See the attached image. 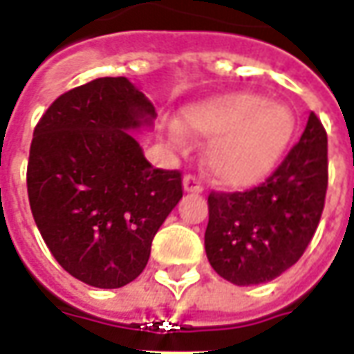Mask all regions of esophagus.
Wrapping results in <instances>:
<instances>
[{
	"instance_id": "obj_1",
	"label": "esophagus",
	"mask_w": 354,
	"mask_h": 354,
	"mask_svg": "<svg viewBox=\"0 0 354 354\" xmlns=\"http://www.w3.org/2000/svg\"><path fill=\"white\" fill-rule=\"evenodd\" d=\"M184 189L185 192H192V194H201L203 184L199 178L195 174H185L184 176Z\"/></svg>"
}]
</instances>
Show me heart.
I'll list each match as a JSON object with an SVG mask.
<instances>
[{
  "label": "heart",
  "instance_id": "heart-1",
  "mask_svg": "<svg viewBox=\"0 0 354 354\" xmlns=\"http://www.w3.org/2000/svg\"><path fill=\"white\" fill-rule=\"evenodd\" d=\"M187 132L212 140L207 162L226 187L259 184L278 165L295 134L291 109L263 95L234 91L197 103L184 113ZM170 140L184 143V130L170 124Z\"/></svg>",
  "mask_w": 354,
  "mask_h": 354
}]
</instances>
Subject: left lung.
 Returning <instances> with one entry per match:
<instances>
[{"label":"left lung","instance_id":"left-lung-1","mask_svg":"<svg viewBox=\"0 0 354 354\" xmlns=\"http://www.w3.org/2000/svg\"><path fill=\"white\" fill-rule=\"evenodd\" d=\"M328 189V134L315 113L281 165L247 192H211L205 251L236 286L264 283L297 263L315 236Z\"/></svg>","mask_w":354,"mask_h":354}]
</instances>
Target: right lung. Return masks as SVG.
Listing matches in <instances>:
<instances>
[{
  "mask_svg": "<svg viewBox=\"0 0 354 354\" xmlns=\"http://www.w3.org/2000/svg\"><path fill=\"white\" fill-rule=\"evenodd\" d=\"M155 117L128 78L107 76L59 95L34 128L32 216L57 263L88 286L134 281L182 199L180 170L155 169L128 132Z\"/></svg>",
  "mask_w": 354,
  "mask_h": 354,
  "instance_id": "right-lung-1",
  "label": "right lung"
}]
</instances>
